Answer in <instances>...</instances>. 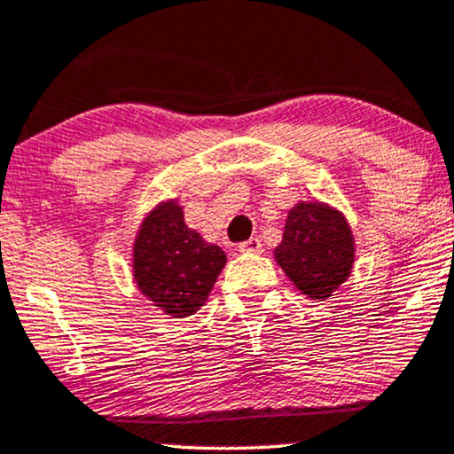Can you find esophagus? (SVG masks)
Masks as SVG:
<instances>
[{
    "label": "esophagus",
    "instance_id": "esophagus-1",
    "mask_svg": "<svg viewBox=\"0 0 454 454\" xmlns=\"http://www.w3.org/2000/svg\"><path fill=\"white\" fill-rule=\"evenodd\" d=\"M262 239H249V240H245V243H240L239 245V251H243V253H259L262 251Z\"/></svg>",
    "mask_w": 454,
    "mask_h": 454
}]
</instances>
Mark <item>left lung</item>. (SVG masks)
<instances>
[{
    "instance_id": "8db88e82",
    "label": "left lung",
    "mask_w": 454,
    "mask_h": 454,
    "mask_svg": "<svg viewBox=\"0 0 454 454\" xmlns=\"http://www.w3.org/2000/svg\"><path fill=\"white\" fill-rule=\"evenodd\" d=\"M355 247L348 223L322 203H299L290 209L276 262L311 299H328L347 280Z\"/></svg>"
}]
</instances>
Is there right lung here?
Wrapping results in <instances>:
<instances>
[{
  "label": "right lung",
  "instance_id": "1",
  "mask_svg": "<svg viewBox=\"0 0 454 454\" xmlns=\"http://www.w3.org/2000/svg\"><path fill=\"white\" fill-rule=\"evenodd\" d=\"M223 263V251L186 228L176 203L151 211L138 231L135 280L168 316H192L207 299Z\"/></svg>",
  "mask_w": 454,
  "mask_h": 454
}]
</instances>
